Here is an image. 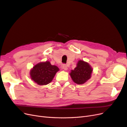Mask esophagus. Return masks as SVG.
<instances>
[{
    "label": "esophagus",
    "mask_w": 127,
    "mask_h": 127,
    "mask_svg": "<svg viewBox=\"0 0 127 127\" xmlns=\"http://www.w3.org/2000/svg\"><path fill=\"white\" fill-rule=\"evenodd\" d=\"M62 68L64 70H67V66L66 64H63L62 65Z\"/></svg>",
    "instance_id": "esophagus-1"
}]
</instances>
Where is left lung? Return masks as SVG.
I'll use <instances>...</instances> for the list:
<instances>
[{
	"label": "left lung",
	"mask_w": 127,
	"mask_h": 127,
	"mask_svg": "<svg viewBox=\"0 0 127 127\" xmlns=\"http://www.w3.org/2000/svg\"><path fill=\"white\" fill-rule=\"evenodd\" d=\"M92 71V67L88 63L80 60L74 69L71 71L70 75L74 83L81 85L91 78Z\"/></svg>",
	"instance_id": "left-lung-1"
}]
</instances>
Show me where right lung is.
Returning a JSON list of instances; mask_svg holds the SVG:
<instances>
[{
    "mask_svg": "<svg viewBox=\"0 0 127 127\" xmlns=\"http://www.w3.org/2000/svg\"><path fill=\"white\" fill-rule=\"evenodd\" d=\"M59 71L56 65H52L50 62L39 63L33 66L30 71L31 79L39 85H45L53 80Z\"/></svg>",
    "mask_w": 127,
    "mask_h": 127,
    "instance_id": "obj_1",
    "label": "right lung"
}]
</instances>
